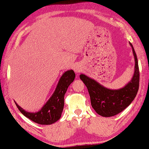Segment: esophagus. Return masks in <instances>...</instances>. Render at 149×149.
<instances>
[{
	"label": "esophagus",
	"instance_id": "obj_1",
	"mask_svg": "<svg viewBox=\"0 0 149 149\" xmlns=\"http://www.w3.org/2000/svg\"><path fill=\"white\" fill-rule=\"evenodd\" d=\"M74 71L76 72L77 73H79L81 71V68L79 67H78V66H77V67H74Z\"/></svg>",
	"mask_w": 149,
	"mask_h": 149
}]
</instances>
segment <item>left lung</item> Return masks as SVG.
<instances>
[{"instance_id":"8db88e82","label":"left lung","mask_w":149,"mask_h":149,"mask_svg":"<svg viewBox=\"0 0 149 149\" xmlns=\"http://www.w3.org/2000/svg\"><path fill=\"white\" fill-rule=\"evenodd\" d=\"M130 45L133 49L135 57V73L132 80L123 88L108 89L94 79L83 74H80V79L83 81L88 91L92 106L99 115L103 117L115 116L124 111L133 102L138 91L139 83L138 61L133 45L131 43Z\"/></svg>"}]
</instances>
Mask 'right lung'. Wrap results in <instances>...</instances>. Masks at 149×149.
I'll return each instance as SVG.
<instances>
[{"mask_svg": "<svg viewBox=\"0 0 149 149\" xmlns=\"http://www.w3.org/2000/svg\"><path fill=\"white\" fill-rule=\"evenodd\" d=\"M75 78L74 72L68 70L65 72L61 77L56 88L50 99L47 101L40 111L35 113L25 111L16 103L21 113L34 122L42 125H49L56 122L61 116L64 106V95L68 88Z\"/></svg>", "mask_w": 149, "mask_h": 149, "instance_id": "obj_1", "label": "right lung"}]
</instances>
